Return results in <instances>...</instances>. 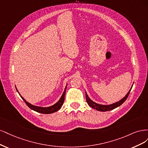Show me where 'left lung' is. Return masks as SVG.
<instances>
[{"mask_svg": "<svg viewBox=\"0 0 148 148\" xmlns=\"http://www.w3.org/2000/svg\"><path fill=\"white\" fill-rule=\"evenodd\" d=\"M133 87V85L132 86L131 88L130 89L128 92L126 94L125 96L123 97V98H122L121 100H119V101L116 102L112 104H108V105H105V104H98L97 103H95L94 101H93L92 100L90 99L88 97V95H87V92H85V97H86V101L88 103V104L89 105V106H90L91 108L96 109V110L98 111H101V112H104V111H111L112 110V109H115L117 107H119V106H121V104L124 102L125 100L127 99L128 95H129L132 88Z\"/></svg>", "mask_w": 148, "mask_h": 148, "instance_id": "left-lung-1", "label": "left lung"}]
</instances>
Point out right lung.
Listing matches in <instances>:
<instances>
[{
  "mask_svg": "<svg viewBox=\"0 0 148 148\" xmlns=\"http://www.w3.org/2000/svg\"><path fill=\"white\" fill-rule=\"evenodd\" d=\"M15 87H16V86H15ZM66 87H67V84H66V85L64 92H63V94H62L60 99L55 104H54L53 105L49 106V107H40V106H37L35 105H33V104H31L29 102H27L26 100L21 96V95L20 94V93H19L16 87V91L19 93V95H20V96L21 97V98L23 99V101L25 102V103L27 104V106L30 109H31L32 110L36 111L37 112L42 113V114H51V113L56 112L57 111H58L59 109H61L62 105H63V104L64 101V97H65Z\"/></svg>",
  "mask_w": 148,
  "mask_h": 148,
  "instance_id": "right-lung-1",
  "label": "right lung"
}]
</instances>
